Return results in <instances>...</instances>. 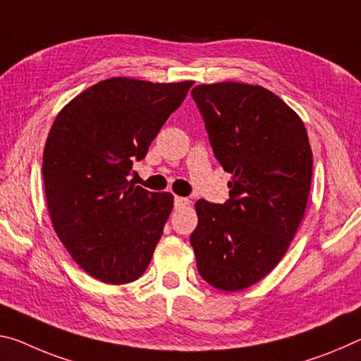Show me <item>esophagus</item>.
<instances>
[{"label":"esophagus","instance_id":"1","mask_svg":"<svg viewBox=\"0 0 361 361\" xmlns=\"http://www.w3.org/2000/svg\"><path fill=\"white\" fill-rule=\"evenodd\" d=\"M173 204H175V207H185V205L190 204V199L181 197V196H175Z\"/></svg>","mask_w":361,"mask_h":361}]
</instances>
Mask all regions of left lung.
I'll return each mask as SVG.
<instances>
[{"instance_id": "8db88e82", "label": "left lung", "mask_w": 361, "mask_h": 361, "mask_svg": "<svg viewBox=\"0 0 361 361\" xmlns=\"http://www.w3.org/2000/svg\"><path fill=\"white\" fill-rule=\"evenodd\" d=\"M191 96L231 181L225 204L196 202L190 241L199 274L233 293L267 276L293 241L310 192V142L300 117L263 87L197 85Z\"/></svg>"}]
</instances>
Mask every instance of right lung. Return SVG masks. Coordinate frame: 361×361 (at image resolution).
<instances>
[{
	"instance_id": "add662e5",
	"label": "right lung",
	"mask_w": 361,
	"mask_h": 361,
	"mask_svg": "<svg viewBox=\"0 0 361 361\" xmlns=\"http://www.w3.org/2000/svg\"><path fill=\"white\" fill-rule=\"evenodd\" d=\"M192 85L109 78L68 102L51 127L43 152L51 221L72 259L102 283H131L149 265L173 196L127 176Z\"/></svg>"
}]
</instances>
